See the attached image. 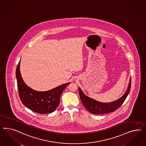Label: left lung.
<instances>
[{"label": "left lung", "mask_w": 146, "mask_h": 146, "mask_svg": "<svg viewBox=\"0 0 146 146\" xmlns=\"http://www.w3.org/2000/svg\"><path fill=\"white\" fill-rule=\"evenodd\" d=\"M131 87V78L129 79L127 90L124 95L119 98L113 102L108 103L98 102L93 98L86 96L84 93L79 87V93L81 101L84 108L90 113L95 115L106 114L113 112L118 109L124 103L129 93Z\"/></svg>", "instance_id": "1"}]
</instances>
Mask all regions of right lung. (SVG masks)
I'll return each mask as SVG.
<instances>
[{
    "label": "right lung",
    "mask_w": 146,
    "mask_h": 146,
    "mask_svg": "<svg viewBox=\"0 0 146 146\" xmlns=\"http://www.w3.org/2000/svg\"><path fill=\"white\" fill-rule=\"evenodd\" d=\"M20 65V60L16 69V78L19 97L23 104L31 110L40 114L49 113L56 110L60 103L62 92L71 82L47 91H37L25 83L21 75Z\"/></svg>",
    "instance_id": "right-lung-1"
}]
</instances>
